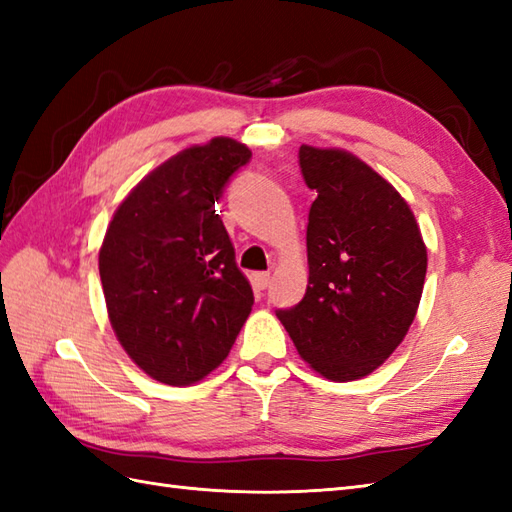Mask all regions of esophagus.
<instances>
[{
    "mask_svg": "<svg viewBox=\"0 0 512 512\" xmlns=\"http://www.w3.org/2000/svg\"><path fill=\"white\" fill-rule=\"evenodd\" d=\"M253 286L257 290H266L270 286V275L268 273H255L253 275Z\"/></svg>",
    "mask_w": 512,
    "mask_h": 512,
    "instance_id": "esophagus-1",
    "label": "esophagus"
}]
</instances>
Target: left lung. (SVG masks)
Here are the masks:
<instances>
[{
    "label": "left lung",
    "mask_w": 512,
    "mask_h": 512,
    "mask_svg": "<svg viewBox=\"0 0 512 512\" xmlns=\"http://www.w3.org/2000/svg\"><path fill=\"white\" fill-rule=\"evenodd\" d=\"M308 213L306 295L279 321L312 369L330 380L372 374L416 317L427 248L409 204L363 160L301 145Z\"/></svg>",
    "instance_id": "8db88e82"
}]
</instances>
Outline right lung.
I'll return each mask as SVG.
<instances>
[{"label": "right lung", "instance_id": "right-lung-1", "mask_svg": "<svg viewBox=\"0 0 512 512\" xmlns=\"http://www.w3.org/2000/svg\"><path fill=\"white\" fill-rule=\"evenodd\" d=\"M250 149L213 138L154 169L118 206L99 273L107 312L129 358L167 385L220 365L253 308V288L215 202Z\"/></svg>", "mask_w": 512, "mask_h": 512}]
</instances>
